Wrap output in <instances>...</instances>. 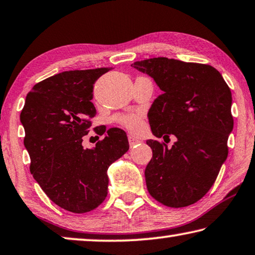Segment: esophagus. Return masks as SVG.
<instances>
[{
  "mask_svg": "<svg viewBox=\"0 0 255 255\" xmlns=\"http://www.w3.org/2000/svg\"><path fill=\"white\" fill-rule=\"evenodd\" d=\"M128 142H129V146L134 147L136 144H138L140 140H138L137 138H135L134 136H128Z\"/></svg>",
  "mask_w": 255,
  "mask_h": 255,
  "instance_id": "1",
  "label": "esophagus"
}]
</instances>
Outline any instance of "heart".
Returning a JSON list of instances; mask_svg holds the SVG:
<instances>
[{
  "mask_svg": "<svg viewBox=\"0 0 255 255\" xmlns=\"http://www.w3.org/2000/svg\"><path fill=\"white\" fill-rule=\"evenodd\" d=\"M117 121L124 127H126L130 131H137L142 127L143 120L142 116L137 113H127V115H120L117 117Z\"/></svg>",
  "mask_w": 255,
  "mask_h": 255,
  "instance_id": "heart-1",
  "label": "heart"
}]
</instances>
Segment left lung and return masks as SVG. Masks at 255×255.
<instances>
[{"mask_svg":"<svg viewBox=\"0 0 255 255\" xmlns=\"http://www.w3.org/2000/svg\"><path fill=\"white\" fill-rule=\"evenodd\" d=\"M131 67L151 76L163 92L148 111L153 135L177 138L171 147L146 140L153 151L145 169L147 191L167 207H188L209 192L227 159L232 92L209 64L153 58Z\"/></svg>","mask_w":255,"mask_h":255,"instance_id":"obj_1","label":"left lung"}]
</instances>
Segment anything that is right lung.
Wrapping results in <instances>:
<instances>
[{
	"label": "right lung",
	"mask_w": 255,
	"mask_h": 255,
	"mask_svg": "<svg viewBox=\"0 0 255 255\" xmlns=\"http://www.w3.org/2000/svg\"><path fill=\"white\" fill-rule=\"evenodd\" d=\"M111 68L70 70L35 85L27 94L20 121L30 172L52 202L67 211L94 210L108 195V168L128 151L123 129L99 127L106 135L94 148H84L96 109L94 84Z\"/></svg>",
	"instance_id": "add662e5"
}]
</instances>
